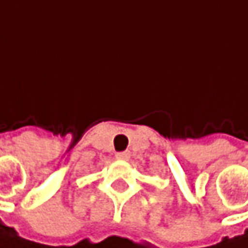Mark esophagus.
Here are the masks:
<instances>
[{
	"instance_id": "obj_1",
	"label": "esophagus",
	"mask_w": 248,
	"mask_h": 248,
	"mask_svg": "<svg viewBox=\"0 0 248 248\" xmlns=\"http://www.w3.org/2000/svg\"><path fill=\"white\" fill-rule=\"evenodd\" d=\"M115 156H116V159H119V160H127V159L130 157V152H129V150H124V152H118Z\"/></svg>"
}]
</instances>
